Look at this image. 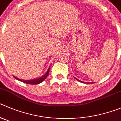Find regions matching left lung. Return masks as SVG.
Here are the masks:
<instances>
[{
	"instance_id": "1",
	"label": "left lung",
	"mask_w": 121,
	"mask_h": 121,
	"mask_svg": "<svg viewBox=\"0 0 121 121\" xmlns=\"http://www.w3.org/2000/svg\"><path fill=\"white\" fill-rule=\"evenodd\" d=\"M74 79H76V80H77V81H79V82H82V83H83V82H82V81H79V80H78V79H76V78H74ZM86 83H87V82H86Z\"/></svg>"
}]
</instances>
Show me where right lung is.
<instances>
[{
    "instance_id": "add662e5",
    "label": "right lung",
    "mask_w": 121,
    "mask_h": 121,
    "mask_svg": "<svg viewBox=\"0 0 121 121\" xmlns=\"http://www.w3.org/2000/svg\"><path fill=\"white\" fill-rule=\"evenodd\" d=\"M49 67L48 69V71L46 72L45 74H44L43 76H41V77L39 78L35 79H32V80H22V79H20L17 78L15 76H13L16 79L18 80V81H21V82H24L25 83H27V84H31V85H36V84H39V83H41L44 80H45V79L47 78V76H48V74H49Z\"/></svg>"
}]
</instances>
